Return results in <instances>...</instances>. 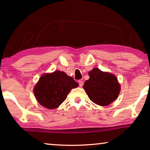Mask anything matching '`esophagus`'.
<instances>
[{"label": "esophagus", "instance_id": "34e87169", "mask_svg": "<svg viewBox=\"0 0 150 150\" xmlns=\"http://www.w3.org/2000/svg\"><path fill=\"white\" fill-rule=\"evenodd\" d=\"M78 83H79V85L80 87H82L83 85V82L81 80H79V81H78Z\"/></svg>", "mask_w": 150, "mask_h": 150}]
</instances>
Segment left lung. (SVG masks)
Segmentation results:
<instances>
[{"label":"left lung","instance_id":"left-lung-1","mask_svg":"<svg viewBox=\"0 0 150 150\" xmlns=\"http://www.w3.org/2000/svg\"><path fill=\"white\" fill-rule=\"evenodd\" d=\"M88 74L89 79L86 81L83 88L93 103L105 106L117 99L120 86L115 75L98 68H93Z\"/></svg>","mask_w":150,"mask_h":150}]
</instances>
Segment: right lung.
Masks as SVG:
<instances>
[{"label": "right lung", "mask_w": 150, "mask_h": 150, "mask_svg": "<svg viewBox=\"0 0 150 150\" xmlns=\"http://www.w3.org/2000/svg\"><path fill=\"white\" fill-rule=\"evenodd\" d=\"M79 86L72 77L63 71L45 73L40 78L33 89L38 103L48 109L59 107L66 100L71 89Z\"/></svg>", "instance_id": "1"}]
</instances>
